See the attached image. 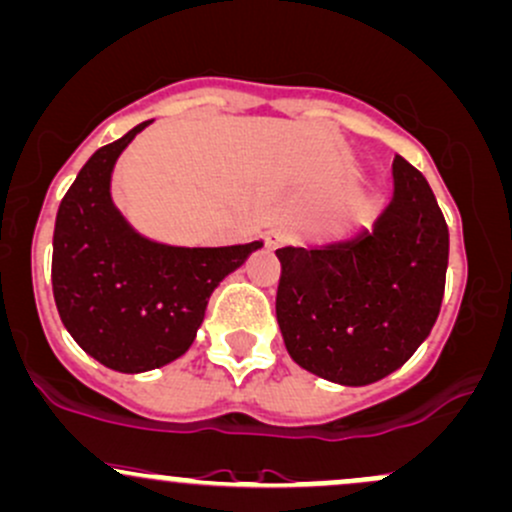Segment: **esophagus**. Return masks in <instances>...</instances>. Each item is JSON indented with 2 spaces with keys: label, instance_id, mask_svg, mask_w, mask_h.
<instances>
[{
  "label": "esophagus",
  "instance_id": "34e87169",
  "mask_svg": "<svg viewBox=\"0 0 512 512\" xmlns=\"http://www.w3.org/2000/svg\"><path fill=\"white\" fill-rule=\"evenodd\" d=\"M265 243H267V247H282L284 243H289V230H284V228L267 230Z\"/></svg>",
  "mask_w": 512,
  "mask_h": 512
}]
</instances>
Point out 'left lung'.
<instances>
[{"mask_svg": "<svg viewBox=\"0 0 512 512\" xmlns=\"http://www.w3.org/2000/svg\"><path fill=\"white\" fill-rule=\"evenodd\" d=\"M277 257L291 359L335 384L367 386L403 367L440 316L449 230L423 174L396 155L393 199L372 230Z\"/></svg>", "mask_w": 512, "mask_h": 512, "instance_id": "1", "label": "left lung"}]
</instances>
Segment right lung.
<instances>
[{
	"instance_id": "right-lung-1",
	"label": "right lung",
	"mask_w": 512,
	"mask_h": 512,
	"mask_svg": "<svg viewBox=\"0 0 512 512\" xmlns=\"http://www.w3.org/2000/svg\"><path fill=\"white\" fill-rule=\"evenodd\" d=\"M150 121L87 160L60 201L53 233V296L67 333L116 372L138 374L182 357L218 284L260 250L174 247L143 238L111 201V172Z\"/></svg>"
}]
</instances>
